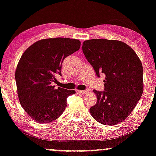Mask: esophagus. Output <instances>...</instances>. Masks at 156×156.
Wrapping results in <instances>:
<instances>
[{"mask_svg": "<svg viewBox=\"0 0 156 156\" xmlns=\"http://www.w3.org/2000/svg\"><path fill=\"white\" fill-rule=\"evenodd\" d=\"M90 90H76V93H80V94H86L87 93H89Z\"/></svg>", "mask_w": 156, "mask_h": 156, "instance_id": "34e87169", "label": "esophagus"}]
</instances>
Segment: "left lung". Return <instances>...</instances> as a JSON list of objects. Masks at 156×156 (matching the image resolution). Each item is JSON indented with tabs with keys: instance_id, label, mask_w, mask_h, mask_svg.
<instances>
[{
	"instance_id": "obj_1",
	"label": "left lung",
	"mask_w": 156,
	"mask_h": 156,
	"mask_svg": "<svg viewBox=\"0 0 156 156\" xmlns=\"http://www.w3.org/2000/svg\"><path fill=\"white\" fill-rule=\"evenodd\" d=\"M85 58L98 77L105 75V91L93 90L97 102L90 112L100 124L115 125L132 112L144 90L143 66L136 52L126 43L105 39L84 41Z\"/></svg>"
}]
</instances>
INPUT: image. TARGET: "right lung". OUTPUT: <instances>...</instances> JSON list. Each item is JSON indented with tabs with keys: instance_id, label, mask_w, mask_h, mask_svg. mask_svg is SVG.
I'll use <instances>...</instances> for the list:
<instances>
[{
	"instance_id": "add662e5",
	"label": "right lung",
	"mask_w": 156,
	"mask_h": 156,
	"mask_svg": "<svg viewBox=\"0 0 156 156\" xmlns=\"http://www.w3.org/2000/svg\"><path fill=\"white\" fill-rule=\"evenodd\" d=\"M80 41L69 38L39 40L27 48L17 63L15 77L21 106L32 120L47 124L58 119L66 107V99L76 93L51 85L66 57L78 51Z\"/></svg>"
}]
</instances>
